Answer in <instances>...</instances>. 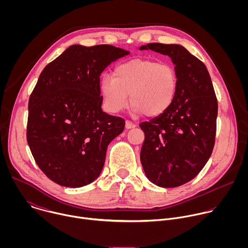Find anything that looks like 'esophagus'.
Masks as SVG:
<instances>
[{
  "label": "esophagus",
  "mask_w": 248,
  "mask_h": 248,
  "mask_svg": "<svg viewBox=\"0 0 248 248\" xmlns=\"http://www.w3.org/2000/svg\"><path fill=\"white\" fill-rule=\"evenodd\" d=\"M133 127H135V124H133L130 121H125V128L126 129H130V128H133Z\"/></svg>",
  "instance_id": "esophagus-1"
}]
</instances>
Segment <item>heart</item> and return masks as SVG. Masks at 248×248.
Segmentation results:
<instances>
[{"mask_svg": "<svg viewBox=\"0 0 248 248\" xmlns=\"http://www.w3.org/2000/svg\"><path fill=\"white\" fill-rule=\"evenodd\" d=\"M176 88L174 68L149 59H132L119 63L113 70V78L105 77L99 83L108 112L117 114L130 102L134 114L149 118L158 117L170 107Z\"/></svg>", "mask_w": 248, "mask_h": 248, "instance_id": "b5f03b06", "label": "heart"}]
</instances>
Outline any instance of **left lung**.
<instances>
[{
  "instance_id": "left-lung-1",
  "label": "left lung",
  "mask_w": 248,
  "mask_h": 248,
  "mask_svg": "<svg viewBox=\"0 0 248 248\" xmlns=\"http://www.w3.org/2000/svg\"><path fill=\"white\" fill-rule=\"evenodd\" d=\"M139 50L167 55L178 88L170 107L141 123L145 134L140 161L147 179L161 187L183 186L199 173L213 151L218 102L206 65L179 44L150 43Z\"/></svg>"
}]
</instances>
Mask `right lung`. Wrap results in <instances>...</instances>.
Returning a JSON list of instances; mask_svg holds the SVG:
<instances>
[{"label":"right lung","instance_id":"right-lung-1","mask_svg":"<svg viewBox=\"0 0 248 248\" xmlns=\"http://www.w3.org/2000/svg\"><path fill=\"white\" fill-rule=\"evenodd\" d=\"M128 54L112 45H72L42 70L28 102L26 137L35 162L54 183L81 187L101 173L124 121L102 111L100 76Z\"/></svg>","mask_w":248,"mask_h":248}]
</instances>
